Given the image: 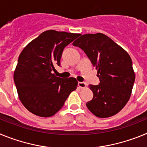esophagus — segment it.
<instances>
[{"mask_svg":"<svg viewBox=\"0 0 147 147\" xmlns=\"http://www.w3.org/2000/svg\"><path fill=\"white\" fill-rule=\"evenodd\" d=\"M78 85H79L80 88H85L86 87V84L85 82H81L78 83Z\"/></svg>","mask_w":147,"mask_h":147,"instance_id":"obj_1","label":"esophagus"}]
</instances>
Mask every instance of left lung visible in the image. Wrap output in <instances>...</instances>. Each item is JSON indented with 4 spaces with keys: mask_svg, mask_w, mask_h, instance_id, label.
Wrapping results in <instances>:
<instances>
[{
    "mask_svg": "<svg viewBox=\"0 0 147 147\" xmlns=\"http://www.w3.org/2000/svg\"><path fill=\"white\" fill-rule=\"evenodd\" d=\"M85 51L97 70L99 85H90L93 99L88 110L98 118L117 114L130 98L135 72L128 53L107 35L102 33L81 35L73 42Z\"/></svg>",
    "mask_w": 147,
    "mask_h": 147,
    "instance_id": "1",
    "label": "left lung"
}]
</instances>
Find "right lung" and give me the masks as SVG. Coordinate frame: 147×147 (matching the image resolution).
I'll return each mask as SVG.
<instances>
[{
  "label": "right lung",
  "mask_w": 147,
  "mask_h": 147,
  "mask_svg": "<svg viewBox=\"0 0 147 147\" xmlns=\"http://www.w3.org/2000/svg\"><path fill=\"white\" fill-rule=\"evenodd\" d=\"M80 34L48 30L26 46L14 72V81L21 103L32 113L51 117L63 107L70 93L76 89L74 77L62 79L52 74L59 66L65 47Z\"/></svg>",
  "instance_id": "add662e5"
}]
</instances>
